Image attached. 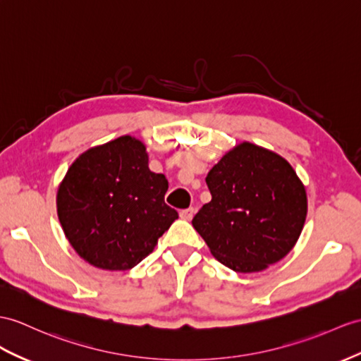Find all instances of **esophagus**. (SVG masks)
<instances>
[{
    "label": "esophagus",
    "instance_id": "esophagus-1",
    "mask_svg": "<svg viewBox=\"0 0 361 361\" xmlns=\"http://www.w3.org/2000/svg\"><path fill=\"white\" fill-rule=\"evenodd\" d=\"M192 208H188V209H185V211H182V217H185V219H191V216H192Z\"/></svg>",
    "mask_w": 361,
    "mask_h": 361
}]
</instances>
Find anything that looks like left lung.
Instances as JSON below:
<instances>
[{
    "label": "left lung",
    "mask_w": 361,
    "mask_h": 361,
    "mask_svg": "<svg viewBox=\"0 0 361 361\" xmlns=\"http://www.w3.org/2000/svg\"><path fill=\"white\" fill-rule=\"evenodd\" d=\"M166 190L165 176L148 169L145 145L121 136L90 148L70 165L58 188V217L85 262L127 271L153 252L179 217L166 205Z\"/></svg>",
    "instance_id": "obj_1"
}]
</instances>
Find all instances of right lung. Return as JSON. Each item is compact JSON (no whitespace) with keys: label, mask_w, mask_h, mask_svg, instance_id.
Segmentation results:
<instances>
[{"label":"right lung","mask_w":361,"mask_h":361,"mask_svg":"<svg viewBox=\"0 0 361 361\" xmlns=\"http://www.w3.org/2000/svg\"><path fill=\"white\" fill-rule=\"evenodd\" d=\"M211 202L192 226L211 254L235 272H257L294 248L307 213L306 191L282 156L250 142L207 176Z\"/></svg>","instance_id":"obj_1"}]
</instances>
